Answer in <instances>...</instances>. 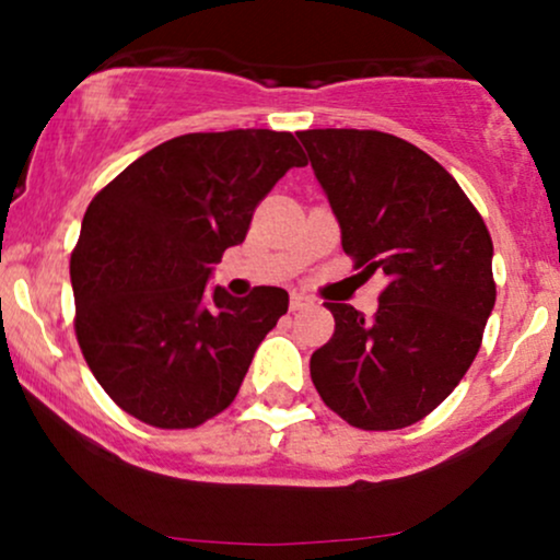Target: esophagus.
<instances>
[{
	"instance_id": "obj_1",
	"label": "esophagus",
	"mask_w": 560,
	"mask_h": 560,
	"mask_svg": "<svg viewBox=\"0 0 560 560\" xmlns=\"http://www.w3.org/2000/svg\"><path fill=\"white\" fill-rule=\"evenodd\" d=\"M313 305H316L313 298H307V294H302V292H292V298H289V307H292V313L307 311V307H313Z\"/></svg>"
}]
</instances>
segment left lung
Segmentation results:
<instances>
[{
	"label": "left lung",
	"instance_id": "1",
	"mask_svg": "<svg viewBox=\"0 0 560 560\" xmlns=\"http://www.w3.org/2000/svg\"><path fill=\"white\" fill-rule=\"evenodd\" d=\"M300 141L342 249L387 276L374 318L324 302L334 337L313 352L311 378L352 427H410L477 358L494 307L490 231L458 182L410 141L358 128H313Z\"/></svg>",
	"mask_w": 560,
	"mask_h": 560
}]
</instances>
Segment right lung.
I'll list each match as a JSON object with an SVG mask.
<instances>
[{
    "label": "right lung",
    "instance_id": "obj_1",
    "mask_svg": "<svg viewBox=\"0 0 560 560\" xmlns=\"http://www.w3.org/2000/svg\"><path fill=\"white\" fill-rule=\"evenodd\" d=\"M294 165L289 131L184 133L133 160L92 199L70 255L75 337L102 389L133 419L191 429L229 408L289 294L208 289L255 208Z\"/></svg>",
    "mask_w": 560,
    "mask_h": 560
}]
</instances>
